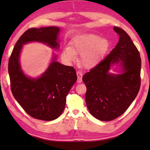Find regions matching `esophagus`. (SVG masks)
<instances>
[{"instance_id": "esophagus-1", "label": "esophagus", "mask_w": 150, "mask_h": 150, "mask_svg": "<svg viewBox=\"0 0 150 150\" xmlns=\"http://www.w3.org/2000/svg\"><path fill=\"white\" fill-rule=\"evenodd\" d=\"M77 82L81 83L82 81V73L80 71H77Z\"/></svg>"}]
</instances>
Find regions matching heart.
<instances>
[{"label":"heart","instance_id":"heart-1","mask_svg":"<svg viewBox=\"0 0 150 150\" xmlns=\"http://www.w3.org/2000/svg\"><path fill=\"white\" fill-rule=\"evenodd\" d=\"M109 47L106 39L95 34H86L76 38L62 52V58L71 62L76 59V54H81V61L86 68H91L100 61Z\"/></svg>","mask_w":150,"mask_h":150}]
</instances>
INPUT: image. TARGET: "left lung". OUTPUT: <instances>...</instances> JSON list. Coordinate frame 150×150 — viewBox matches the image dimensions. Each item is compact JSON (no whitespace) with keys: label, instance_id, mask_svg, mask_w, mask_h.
<instances>
[{"label":"left lung","instance_id":"obj_1","mask_svg":"<svg viewBox=\"0 0 150 150\" xmlns=\"http://www.w3.org/2000/svg\"><path fill=\"white\" fill-rule=\"evenodd\" d=\"M119 37L116 46L98 64L86 73V103L96 119L110 121L122 115L137 95L141 87V59L131 38L125 31L114 27ZM121 62L123 73H108L113 63Z\"/></svg>","mask_w":150,"mask_h":150}]
</instances>
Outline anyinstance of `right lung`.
<instances>
[{
  "label": "right lung",
  "instance_id": "obj_1",
  "mask_svg": "<svg viewBox=\"0 0 150 150\" xmlns=\"http://www.w3.org/2000/svg\"><path fill=\"white\" fill-rule=\"evenodd\" d=\"M58 27L32 28L19 38L8 62V73L13 95L26 112L35 119L53 120L65 108L66 96L77 79L75 69L57 62L54 57L48 68L39 78L26 77L22 71L19 56L23 44L33 41L59 47Z\"/></svg>",
  "mask_w": 150,
  "mask_h": 150
}]
</instances>
